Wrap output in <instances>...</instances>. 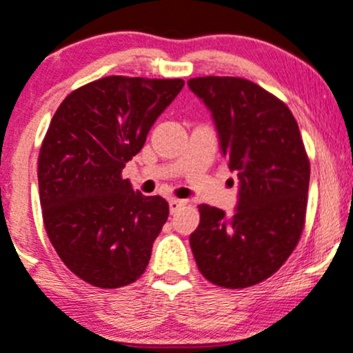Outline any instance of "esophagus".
<instances>
[{
	"mask_svg": "<svg viewBox=\"0 0 353 353\" xmlns=\"http://www.w3.org/2000/svg\"><path fill=\"white\" fill-rule=\"evenodd\" d=\"M183 206H185V201L184 199H177V197H170V199H169L170 212L179 211V209L183 208Z\"/></svg>",
	"mask_w": 353,
	"mask_h": 353,
	"instance_id": "34e87169",
	"label": "esophagus"
}]
</instances>
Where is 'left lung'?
Returning a JSON list of instances; mask_svg holds the SVG:
<instances>
[{
  "instance_id": "obj_1",
  "label": "left lung",
  "mask_w": 353,
  "mask_h": 353,
  "mask_svg": "<svg viewBox=\"0 0 353 353\" xmlns=\"http://www.w3.org/2000/svg\"><path fill=\"white\" fill-rule=\"evenodd\" d=\"M189 88L206 103L223 156L238 174L233 216L201 204L189 238L203 276L223 288H248L276 273L305 228L310 161L290 108L239 77H197Z\"/></svg>"
}]
</instances>
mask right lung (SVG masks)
<instances>
[{
  "label": "right lung",
  "mask_w": 353,
  "mask_h": 353,
  "mask_svg": "<svg viewBox=\"0 0 353 353\" xmlns=\"http://www.w3.org/2000/svg\"><path fill=\"white\" fill-rule=\"evenodd\" d=\"M183 87L181 79L103 77L57 108L38 157L41 214L50 243L80 280L120 288L149 265L169 204L134 191L122 169Z\"/></svg>",
  "instance_id": "right-lung-1"
}]
</instances>
